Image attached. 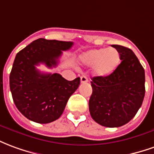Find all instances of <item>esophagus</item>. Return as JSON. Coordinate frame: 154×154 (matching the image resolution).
Masks as SVG:
<instances>
[{
    "label": "esophagus",
    "mask_w": 154,
    "mask_h": 154,
    "mask_svg": "<svg viewBox=\"0 0 154 154\" xmlns=\"http://www.w3.org/2000/svg\"><path fill=\"white\" fill-rule=\"evenodd\" d=\"M88 81H89V79H88V78H87L86 76H85V75H83V76L80 77V82L82 83V84H84V83H87Z\"/></svg>",
    "instance_id": "esophagus-1"
}]
</instances>
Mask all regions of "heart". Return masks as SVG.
<instances>
[{
  "mask_svg": "<svg viewBox=\"0 0 154 154\" xmlns=\"http://www.w3.org/2000/svg\"><path fill=\"white\" fill-rule=\"evenodd\" d=\"M80 61L86 66H94V74L106 77L113 74L120 63V54L116 48H100L86 51L80 55Z\"/></svg>",
  "mask_w": 154,
  "mask_h": 154,
  "instance_id": "1",
  "label": "heart"
}]
</instances>
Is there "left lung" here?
<instances>
[{
  "instance_id": "1",
  "label": "left lung",
  "mask_w": 154,
  "mask_h": 154,
  "mask_svg": "<svg viewBox=\"0 0 154 154\" xmlns=\"http://www.w3.org/2000/svg\"><path fill=\"white\" fill-rule=\"evenodd\" d=\"M112 47L119 51L122 61L109 76L92 78L89 108L96 123L118 128L128 123L141 107L145 95V73L132 50L119 45Z\"/></svg>"
}]
</instances>
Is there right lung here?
Returning a JSON list of instances; mask_svg holds the SVG:
<instances>
[{"mask_svg": "<svg viewBox=\"0 0 154 154\" xmlns=\"http://www.w3.org/2000/svg\"><path fill=\"white\" fill-rule=\"evenodd\" d=\"M70 41L34 40L19 51L10 74V89L14 103L28 119L48 124L61 116L69 97L78 89L80 78L69 81L57 73H41L36 65L55 67L62 51L73 45Z\"/></svg>", "mask_w": 154, "mask_h": 154, "instance_id": "obj_1", "label": "right lung"}]
</instances>
